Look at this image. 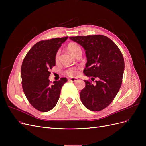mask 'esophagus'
<instances>
[{
    "label": "esophagus",
    "instance_id": "obj_1",
    "mask_svg": "<svg viewBox=\"0 0 146 146\" xmlns=\"http://www.w3.org/2000/svg\"><path fill=\"white\" fill-rule=\"evenodd\" d=\"M68 80L70 81V82H76L77 80V78H69Z\"/></svg>",
    "mask_w": 146,
    "mask_h": 146
}]
</instances>
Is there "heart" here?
<instances>
[{
  "label": "heart",
  "mask_w": 146,
  "mask_h": 146,
  "mask_svg": "<svg viewBox=\"0 0 146 146\" xmlns=\"http://www.w3.org/2000/svg\"><path fill=\"white\" fill-rule=\"evenodd\" d=\"M67 48L68 50L74 56H76L78 54H80V53H82V48L76 42L69 43L67 46ZM59 55H60V52L58 51L56 53L55 56V60L56 62H57L59 60ZM65 72L70 77H76L77 76L78 72V70L76 68H71L66 69Z\"/></svg>",
  "instance_id": "b5f03b06"
}]
</instances>
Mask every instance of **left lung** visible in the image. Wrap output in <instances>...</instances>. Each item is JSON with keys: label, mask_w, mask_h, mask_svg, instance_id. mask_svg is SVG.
I'll list each match as a JSON object with an SVG mask.
<instances>
[{"label": "left lung", "mask_w": 146, "mask_h": 146, "mask_svg": "<svg viewBox=\"0 0 146 146\" xmlns=\"http://www.w3.org/2000/svg\"><path fill=\"white\" fill-rule=\"evenodd\" d=\"M85 50L87 63L83 72L86 76L99 78L92 84L84 80L80 92L85 107L99 111L111 104L120 89L124 71V60L121 50L111 39L102 35L69 37Z\"/></svg>", "instance_id": "1"}]
</instances>
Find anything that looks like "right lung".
<instances>
[{
    "label": "right lung",
    "mask_w": 146,
    "mask_h": 146,
    "mask_svg": "<svg viewBox=\"0 0 146 146\" xmlns=\"http://www.w3.org/2000/svg\"><path fill=\"white\" fill-rule=\"evenodd\" d=\"M68 36L39 41L30 48L21 66L22 86L29 103L37 110L47 112L58 102L64 84L62 77L58 81L48 80L50 70L55 65V56Z\"/></svg>",
    "instance_id": "right-lung-1"
}]
</instances>
